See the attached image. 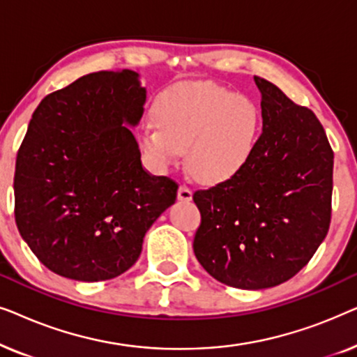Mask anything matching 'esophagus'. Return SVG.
<instances>
[{
    "instance_id": "esophagus-1",
    "label": "esophagus",
    "mask_w": 357,
    "mask_h": 357,
    "mask_svg": "<svg viewBox=\"0 0 357 357\" xmlns=\"http://www.w3.org/2000/svg\"><path fill=\"white\" fill-rule=\"evenodd\" d=\"M177 195H178L180 202H190V199H192V197H193V192L187 183H180Z\"/></svg>"
}]
</instances>
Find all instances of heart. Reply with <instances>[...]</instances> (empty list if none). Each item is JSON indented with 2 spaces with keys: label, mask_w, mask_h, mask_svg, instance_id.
Here are the masks:
<instances>
[{
  "label": "heart",
  "mask_w": 357,
  "mask_h": 357,
  "mask_svg": "<svg viewBox=\"0 0 357 357\" xmlns=\"http://www.w3.org/2000/svg\"><path fill=\"white\" fill-rule=\"evenodd\" d=\"M155 121L158 128L144 130L141 144L158 167H172L187 149L188 167L198 178L224 182L250 162L263 116L250 97L195 82L164 91L155 102Z\"/></svg>",
  "instance_id": "1"
}]
</instances>
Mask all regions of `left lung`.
<instances>
[{
	"label": "left lung",
	"mask_w": 357,
	"mask_h": 357,
	"mask_svg": "<svg viewBox=\"0 0 357 357\" xmlns=\"http://www.w3.org/2000/svg\"><path fill=\"white\" fill-rule=\"evenodd\" d=\"M263 130L257 151L232 178L197 190L202 213L193 252L214 280L266 289L304 268L331 219L333 151L315 114L255 76Z\"/></svg>",
	"instance_id": "obj_1"
}]
</instances>
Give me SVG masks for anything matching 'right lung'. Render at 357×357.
<instances>
[{
	"mask_svg": "<svg viewBox=\"0 0 357 357\" xmlns=\"http://www.w3.org/2000/svg\"><path fill=\"white\" fill-rule=\"evenodd\" d=\"M146 89L131 70L91 73L33 112L14 174L19 232L48 270L76 281L120 276L138 260L178 185L144 170L130 126Z\"/></svg>",
	"mask_w": 357,
	"mask_h": 357,
	"instance_id": "add662e5",
	"label": "right lung"
}]
</instances>
